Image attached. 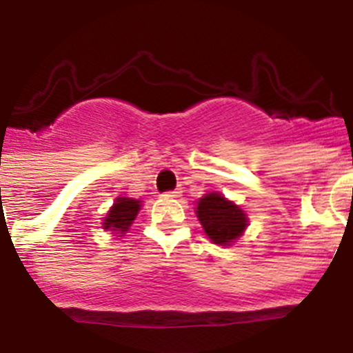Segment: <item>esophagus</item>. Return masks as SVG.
Segmentation results:
<instances>
[{"label": "esophagus", "mask_w": 353, "mask_h": 353, "mask_svg": "<svg viewBox=\"0 0 353 353\" xmlns=\"http://www.w3.org/2000/svg\"><path fill=\"white\" fill-rule=\"evenodd\" d=\"M182 194V192L180 191H168V192H164V198H171V199H174V198H179V196Z\"/></svg>", "instance_id": "esophagus-1"}]
</instances>
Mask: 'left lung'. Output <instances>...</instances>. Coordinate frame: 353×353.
Instances as JSON below:
<instances>
[{
    "mask_svg": "<svg viewBox=\"0 0 353 353\" xmlns=\"http://www.w3.org/2000/svg\"><path fill=\"white\" fill-rule=\"evenodd\" d=\"M196 205V217L214 244L232 245L249 226L248 214L221 192H207Z\"/></svg>",
    "mask_w": 353,
    "mask_h": 353,
    "instance_id": "1",
    "label": "left lung"
}]
</instances>
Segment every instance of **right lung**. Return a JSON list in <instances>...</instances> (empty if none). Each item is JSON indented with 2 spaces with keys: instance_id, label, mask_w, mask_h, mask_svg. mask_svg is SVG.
I'll return each mask as SVG.
<instances>
[{
  "instance_id": "1",
  "label": "right lung",
  "mask_w": 353,
  "mask_h": 353,
  "mask_svg": "<svg viewBox=\"0 0 353 353\" xmlns=\"http://www.w3.org/2000/svg\"><path fill=\"white\" fill-rule=\"evenodd\" d=\"M141 205L139 199L118 196L113 207L109 208L105 217L102 219V230L114 233V236H123L132 226L136 215L141 210Z\"/></svg>"
}]
</instances>
